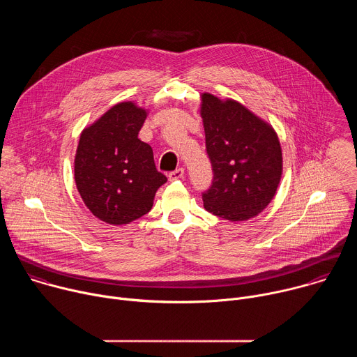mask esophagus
I'll return each mask as SVG.
<instances>
[{
    "label": "esophagus",
    "mask_w": 357,
    "mask_h": 357,
    "mask_svg": "<svg viewBox=\"0 0 357 357\" xmlns=\"http://www.w3.org/2000/svg\"><path fill=\"white\" fill-rule=\"evenodd\" d=\"M183 175H185V171H183V168H178V169H175V171L169 172L168 178H169V181H176V179H181V178H183Z\"/></svg>",
    "instance_id": "1"
}]
</instances>
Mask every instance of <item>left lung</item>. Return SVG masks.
I'll use <instances>...</instances> for the list:
<instances>
[{
  "label": "left lung",
  "instance_id": "obj_1",
  "mask_svg": "<svg viewBox=\"0 0 357 357\" xmlns=\"http://www.w3.org/2000/svg\"><path fill=\"white\" fill-rule=\"evenodd\" d=\"M200 116L213 179L202 193L215 216L243 222L261 213L275 196L282 152L274 128L236 100L202 94Z\"/></svg>",
  "mask_w": 357,
  "mask_h": 357
}]
</instances>
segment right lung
<instances>
[{
	"label": "right lung",
	"mask_w": 357,
	"mask_h": 357,
	"mask_svg": "<svg viewBox=\"0 0 357 357\" xmlns=\"http://www.w3.org/2000/svg\"><path fill=\"white\" fill-rule=\"evenodd\" d=\"M146 114L132 101H123L82 131L76 186L87 209L109 225H128L146 215L167 182L155 168L152 148L138 138Z\"/></svg>",
	"instance_id": "1"
}]
</instances>
